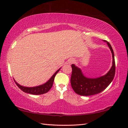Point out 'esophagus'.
Masks as SVG:
<instances>
[{
    "label": "esophagus",
    "instance_id": "obj_1",
    "mask_svg": "<svg viewBox=\"0 0 128 128\" xmlns=\"http://www.w3.org/2000/svg\"><path fill=\"white\" fill-rule=\"evenodd\" d=\"M74 62V59H70V60H68V63L69 64H72Z\"/></svg>",
    "mask_w": 128,
    "mask_h": 128
}]
</instances>
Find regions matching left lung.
I'll use <instances>...</instances> for the list:
<instances>
[{"label":"left lung","instance_id":"1","mask_svg":"<svg viewBox=\"0 0 128 128\" xmlns=\"http://www.w3.org/2000/svg\"><path fill=\"white\" fill-rule=\"evenodd\" d=\"M106 42L110 49L112 56V65L109 72L104 76L96 78L85 77L80 68L74 64L71 65L72 74L71 84L76 94L81 96H91L99 94L104 90L112 81L115 74V62L114 53L111 45Z\"/></svg>","mask_w":128,"mask_h":128}]
</instances>
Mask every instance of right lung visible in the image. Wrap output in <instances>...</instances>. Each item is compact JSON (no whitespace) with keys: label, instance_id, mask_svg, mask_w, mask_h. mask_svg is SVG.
I'll list each match as a JSON object with an SVG mask.
<instances>
[{"label":"right lung","instance_id":"right-lung-1","mask_svg":"<svg viewBox=\"0 0 128 128\" xmlns=\"http://www.w3.org/2000/svg\"><path fill=\"white\" fill-rule=\"evenodd\" d=\"M60 68L51 77V78L46 83H45V84L41 85V86H35V87L22 86L16 82L14 80V81L19 89H21L22 91H24V92L30 94H36V95H37V94H44L48 92L52 88V86H53L55 76L58 72V71L60 70Z\"/></svg>","mask_w":128,"mask_h":128}]
</instances>
